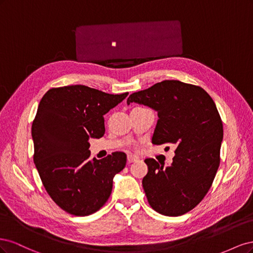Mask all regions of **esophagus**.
Wrapping results in <instances>:
<instances>
[{
	"mask_svg": "<svg viewBox=\"0 0 253 253\" xmlns=\"http://www.w3.org/2000/svg\"><path fill=\"white\" fill-rule=\"evenodd\" d=\"M137 160H138V157H137V156H134L132 154H128L127 155V163L128 164H132L134 162H137Z\"/></svg>",
	"mask_w": 253,
	"mask_h": 253,
	"instance_id": "esophagus-1",
	"label": "esophagus"
}]
</instances>
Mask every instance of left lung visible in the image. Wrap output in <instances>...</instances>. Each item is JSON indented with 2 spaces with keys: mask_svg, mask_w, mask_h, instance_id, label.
Segmentation results:
<instances>
[{
  "mask_svg": "<svg viewBox=\"0 0 253 253\" xmlns=\"http://www.w3.org/2000/svg\"><path fill=\"white\" fill-rule=\"evenodd\" d=\"M157 112L153 144L171 143L170 166L147 158L142 187L150 206L167 216H179L200 204L219 166L223 124L205 89L178 80H165L127 98Z\"/></svg>",
  "mask_w": 253,
  "mask_h": 253,
  "instance_id": "obj_1",
  "label": "left lung"
}]
</instances>
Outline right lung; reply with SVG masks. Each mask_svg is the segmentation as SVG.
<instances>
[{
    "mask_svg": "<svg viewBox=\"0 0 253 253\" xmlns=\"http://www.w3.org/2000/svg\"><path fill=\"white\" fill-rule=\"evenodd\" d=\"M127 95L70 85L50 88L38 106L32 126L34 162L51 200L73 215L100 209L112 193L115 175L126 167L124 152L90 159L88 140L101 138L103 115Z\"/></svg>",
    "mask_w": 253,
    "mask_h": 253,
    "instance_id": "1",
    "label": "right lung"
}]
</instances>
